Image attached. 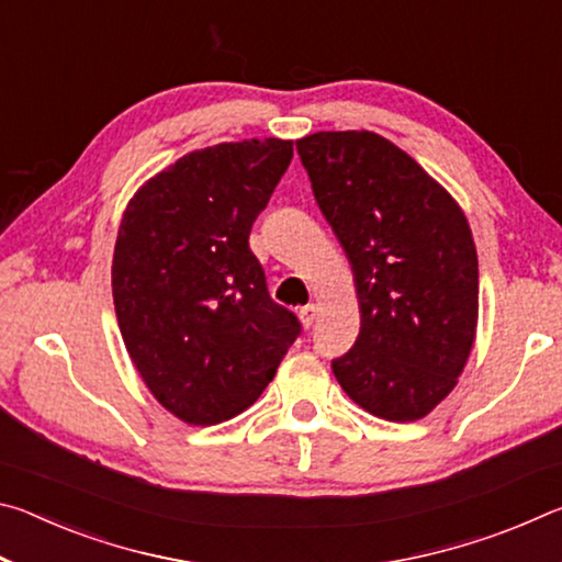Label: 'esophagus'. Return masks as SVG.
Segmentation results:
<instances>
[{"instance_id": "1", "label": "esophagus", "mask_w": 562, "mask_h": 562, "mask_svg": "<svg viewBox=\"0 0 562 562\" xmlns=\"http://www.w3.org/2000/svg\"><path fill=\"white\" fill-rule=\"evenodd\" d=\"M317 312H319L317 304H304V307L300 310V319H302V325H304V327H312V325H315Z\"/></svg>"}]
</instances>
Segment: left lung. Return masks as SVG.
Segmentation results:
<instances>
[{
	"label": "left lung",
	"instance_id": "left-lung-1",
	"mask_svg": "<svg viewBox=\"0 0 562 562\" xmlns=\"http://www.w3.org/2000/svg\"><path fill=\"white\" fill-rule=\"evenodd\" d=\"M312 193L345 247L361 329L331 372L386 422H416L449 396L479 319V258L453 198L372 131L297 140Z\"/></svg>",
	"mask_w": 562,
	"mask_h": 562
}]
</instances>
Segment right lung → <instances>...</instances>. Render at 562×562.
Listing matches in <instances>:
<instances>
[{
  "label": "right lung",
  "mask_w": 562,
  "mask_h": 562,
  "mask_svg": "<svg viewBox=\"0 0 562 562\" xmlns=\"http://www.w3.org/2000/svg\"><path fill=\"white\" fill-rule=\"evenodd\" d=\"M290 160L280 138L193 150L123 213L111 268L121 337L150 394L186 424L258 402L302 335L247 243Z\"/></svg>",
  "instance_id": "right-lung-1"
}]
</instances>
